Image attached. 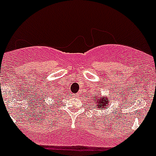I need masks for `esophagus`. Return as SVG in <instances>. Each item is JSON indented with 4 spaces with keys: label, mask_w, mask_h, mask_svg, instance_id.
<instances>
[{
    "label": "esophagus",
    "mask_w": 156,
    "mask_h": 156,
    "mask_svg": "<svg viewBox=\"0 0 156 156\" xmlns=\"http://www.w3.org/2000/svg\"><path fill=\"white\" fill-rule=\"evenodd\" d=\"M76 96H77V97H78V94H76Z\"/></svg>",
    "instance_id": "esophagus-1"
}]
</instances>
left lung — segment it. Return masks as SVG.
<instances>
[{
  "label": "left lung",
  "mask_w": 156,
  "mask_h": 156,
  "mask_svg": "<svg viewBox=\"0 0 156 156\" xmlns=\"http://www.w3.org/2000/svg\"><path fill=\"white\" fill-rule=\"evenodd\" d=\"M94 104L97 105L95 106L96 108H100V109H105V108H107V105L108 104V102L110 101V99L108 98H99L98 97H97V96H94ZM91 104V103H93L92 101H91L90 102Z\"/></svg>",
  "instance_id": "1"
}]
</instances>
